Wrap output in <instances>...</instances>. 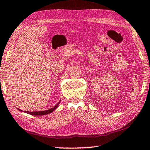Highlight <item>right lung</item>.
Returning <instances> with one entry per match:
<instances>
[{
	"instance_id": "obj_1",
	"label": "right lung",
	"mask_w": 150,
	"mask_h": 150,
	"mask_svg": "<svg viewBox=\"0 0 150 150\" xmlns=\"http://www.w3.org/2000/svg\"><path fill=\"white\" fill-rule=\"evenodd\" d=\"M59 103H60V101L59 102V103L57 104V105H54L53 108H52L51 109H48V110H45V111H30V112H29V111H25V113H28V114H30V115H47V114H49L50 113L53 112V111L54 110H55L56 108H57ZM18 110L22 111V110H21V109H18Z\"/></svg>"
}]
</instances>
